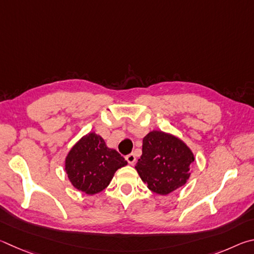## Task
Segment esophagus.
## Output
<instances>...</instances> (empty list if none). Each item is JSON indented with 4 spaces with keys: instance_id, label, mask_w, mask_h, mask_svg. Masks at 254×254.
Masks as SVG:
<instances>
[{
    "instance_id": "obj_1",
    "label": "esophagus",
    "mask_w": 254,
    "mask_h": 254,
    "mask_svg": "<svg viewBox=\"0 0 254 254\" xmlns=\"http://www.w3.org/2000/svg\"><path fill=\"white\" fill-rule=\"evenodd\" d=\"M126 161L128 162V164H130V165H134L135 162H136V156L134 154H129L126 156Z\"/></svg>"
}]
</instances>
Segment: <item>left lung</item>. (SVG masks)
Wrapping results in <instances>:
<instances>
[{"mask_svg":"<svg viewBox=\"0 0 254 254\" xmlns=\"http://www.w3.org/2000/svg\"><path fill=\"white\" fill-rule=\"evenodd\" d=\"M194 154L179 137L152 130L143 139V154L136 164L141 181L152 192L167 195L186 184Z\"/></svg>","mask_w":254,"mask_h":254,"instance_id":"obj_1","label":"left lung"}]
</instances>
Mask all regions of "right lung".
<instances>
[{
	"label": "right lung",
	"mask_w": 254,
	"mask_h": 254,
	"mask_svg": "<svg viewBox=\"0 0 254 254\" xmlns=\"http://www.w3.org/2000/svg\"><path fill=\"white\" fill-rule=\"evenodd\" d=\"M127 162L117 150L109 148L96 132H88L75 143L64 161V170L74 189L87 195L101 192Z\"/></svg>",
	"instance_id": "right-lung-1"
}]
</instances>
